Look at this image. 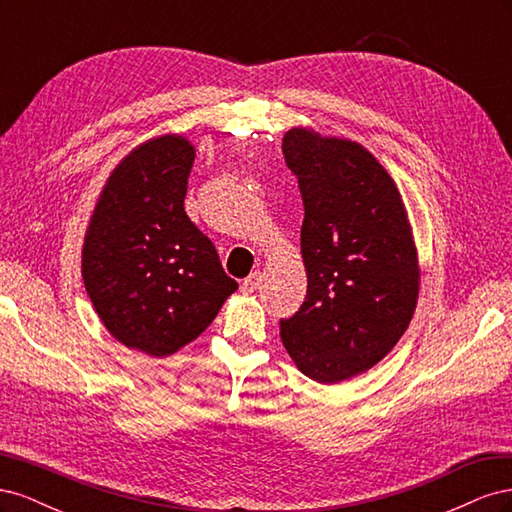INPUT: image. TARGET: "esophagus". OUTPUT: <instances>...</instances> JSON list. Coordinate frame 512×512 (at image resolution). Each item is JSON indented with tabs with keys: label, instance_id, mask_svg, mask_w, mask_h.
Returning a JSON list of instances; mask_svg holds the SVG:
<instances>
[{
	"label": "esophagus",
	"instance_id": "esophagus-1",
	"mask_svg": "<svg viewBox=\"0 0 512 512\" xmlns=\"http://www.w3.org/2000/svg\"><path fill=\"white\" fill-rule=\"evenodd\" d=\"M260 282H262V275L260 273H252V275H247L245 280L241 282V290L247 294V292H254V290H258L260 288Z\"/></svg>",
	"mask_w": 512,
	"mask_h": 512
}]
</instances>
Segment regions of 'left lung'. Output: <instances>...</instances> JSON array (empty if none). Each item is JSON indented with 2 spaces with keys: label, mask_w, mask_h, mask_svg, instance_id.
I'll use <instances>...</instances> for the list:
<instances>
[{
  "label": "left lung",
  "mask_w": 512,
  "mask_h": 512,
  "mask_svg": "<svg viewBox=\"0 0 512 512\" xmlns=\"http://www.w3.org/2000/svg\"><path fill=\"white\" fill-rule=\"evenodd\" d=\"M282 151L305 207L307 294L280 335L307 378L335 384L380 363L408 329L421 284L412 226L395 181L363 145L292 128Z\"/></svg>",
  "instance_id": "8db88e82"
}]
</instances>
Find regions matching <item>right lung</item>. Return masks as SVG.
Segmentation results:
<instances>
[{
	"mask_svg": "<svg viewBox=\"0 0 512 512\" xmlns=\"http://www.w3.org/2000/svg\"><path fill=\"white\" fill-rule=\"evenodd\" d=\"M194 145L149 138L106 179L85 232L81 273L106 331L149 356L203 333L239 288L183 209Z\"/></svg>",
	"mask_w": 512,
	"mask_h": 512,
	"instance_id": "add662e5",
	"label": "right lung"
}]
</instances>
